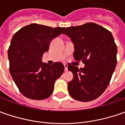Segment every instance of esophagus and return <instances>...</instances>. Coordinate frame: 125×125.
Returning a JSON list of instances; mask_svg holds the SVG:
<instances>
[{"label": "esophagus", "mask_w": 125, "mask_h": 125, "mask_svg": "<svg viewBox=\"0 0 125 125\" xmlns=\"http://www.w3.org/2000/svg\"><path fill=\"white\" fill-rule=\"evenodd\" d=\"M67 66H68V65H67V64H65V65H64V67H65V71H67V70H68Z\"/></svg>", "instance_id": "34e87169"}]
</instances>
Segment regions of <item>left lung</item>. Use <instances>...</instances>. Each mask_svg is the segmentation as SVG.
I'll return each instance as SVG.
<instances>
[{
    "mask_svg": "<svg viewBox=\"0 0 125 125\" xmlns=\"http://www.w3.org/2000/svg\"><path fill=\"white\" fill-rule=\"evenodd\" d=\"M63 34L74 43V57L83 68L69 65L74 78L68 83L70 96L81 102L99 97L106 89L117 64V46L111 32L94 23L67 28Z\"/></svg>",
    "mask_w": 125,
    "mask_h": 125,
    "instance_id": "obj_1",
    "label": "left lung"
}]
</instances>
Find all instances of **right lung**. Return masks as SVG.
<instances>
[{
	"label": "right lung",
	"mask_w": 125,
	"mask_h": 125,
	"mask_svg": "<svg viewBox=\"0 0 125 125\" xmlns=\"http://www.w3.org/2000/svg\"><path fill=\"white\" fill-rule=\"evenodd\" d=\"M65 28H51L37 23L23 27L13 35L8 49L10 72L19 91L35 100L48 98L53 93L56 79L64 72V65L42 62L49 51L51 41Z\"/></svg>",
	"instance_id": "obj_1"
}]
</instances>
